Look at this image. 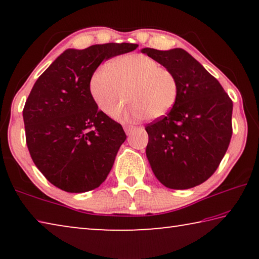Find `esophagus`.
<instances>
[{
	"label": "esophagus",
	"instance_id": "esophagus-1",
	"mask_svg": "<svg viewBox=\"0 0 259 259\" xmlns=\"http://www.w3.org/2000/svg\"><path fill=\"white\" fill-rule=\"evenodd\" d=\"M123 129H124L126 135H130L131 131H133L135 128H134L133 125H123Z\"/></svg>",
	"mask_w": 259,
	"mask_h": 259
}]
</instances>
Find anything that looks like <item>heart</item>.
Returning a JSON list of instances; mask_svg holds the SVG:
<instances>
[{
    "mask_svg": "<svg viewBox=\"0 0 259 259\" xmlns=\"http://www.w3.org/2000/svg\"><path fill=\"white\" fill-rule=\"evenodd\" d=\"M98 107L112 114L126 96L129 103L116 112L122 121L165 116L177 103L179 85L170 69L145 55H126L96 69L90 80Z\"/></svg>",
    "mask_w": 259,
    "mask_h": 259,
    "instance_id": "1",
    "label": "heart"
}]
</instances>
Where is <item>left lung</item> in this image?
<instances>
[{
  "instance_id": "left-lung-1",
  "label": "left lung",
  "mask_w": 259,
  "mask_h": 259,
  "mask_svg": "<svg viewBox=\"0 0 259 259\" xmlns=\"http://www.w3.org/2000/svg\"><path fill=\"white\" fill-rule=\"evenodd\" d=\"M177 77V103L165 116L146 125V156L161 184L187 190L216 171L232 137L233 103L221 83L181 48L142 49Z\"/></svg>"
}]
</instances>
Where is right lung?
Masks as SVG:
<instances>
[{
	"mask_svg": "<svg viewBox=\"0 0 259 259\" xmlns=\"http://www.w3.org/2000/svg\"><path fill=\"white\" fill-rule=\"evenodd\" d=\"M134 43L67 49L37 78L26 100V143L37 169L69 193L95 190L107 178L125 133L91 95L90 80L102 61L134 51Z\"/></svg>",
	"mask_w": 259,
	"mask_h": 259,
	"instance_id": "add662e5",
	"label": "right lung"
}]
</instances>
